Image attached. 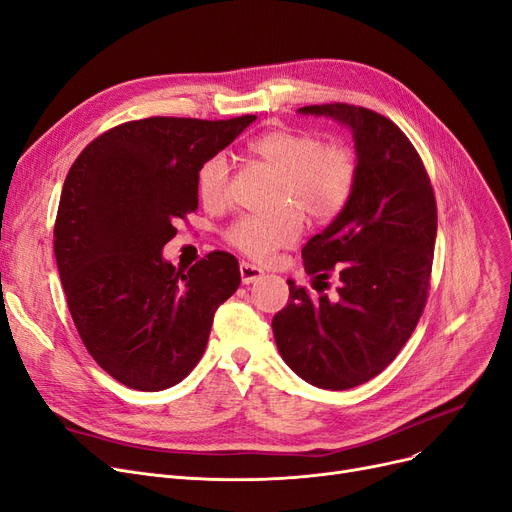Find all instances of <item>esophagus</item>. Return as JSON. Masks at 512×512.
<instances>
[{"mask_svg":"<svg viewBox=\"0 0 512 512\" xmlns=\"http://www.w3.org/2000/svg\"><path fill=\"white\" fill-rule=\"evenodd\" d=\"M261 276H263V270L257 268V265H253V263H249V261H242V263H240V278H242V284H253V282H257Z\"/></svg>","mask_w":512,"mask_h":512,"instance_id":"esophagus-1","label":"esophagus"}]
</instances>
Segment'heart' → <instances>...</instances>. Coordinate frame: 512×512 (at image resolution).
Listing matches in <instances>:
<instances>
[{
    "label": "heart",
    "mask_w": 512,
    "mask_h": 512,
    "mask_svg": "<svg viewBox=\"0 0 512 512\" xmlns=\"http://www.w3.org/2000/svg\"><path fill=\"white\" fill-rule=\"evenodd\" d=\"M255 159L280 175L272 215H247L226 230L230 247L257 261L293 244L303 232L301 211L316 219H335L353 194V154L343 146H324L320 138L295 129H272L249 144ZM198 196L207 209L228 203V161L217 154L198 171Z\"/></svg>",
    "instance_id": "obj_1"
}]
</instances>
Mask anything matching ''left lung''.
<instances>
[{"label": "left lung", "instance_id": "1", "mask_svg": "<svg viewBox=\"0 0 512 512\" xmlns=\"http://www.w3.org/2000/svg\"><path fill=\"white\" fill-rule=\"evenodd\" d=\"M297 113L351 131L358 177L347 207L301 251L320 295L288 280L291 297L272 328L303 381L345 391L385 370L414 332L429 293L437 207L425 165L393 121L339 102ZM330 271L342 282L335 300L321 293Z\"/></svg>", "mask_w": 512, "mask_h": 512}]
</instances>
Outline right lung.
<instances>
[{"label":"right lung","mask_w":512,"mask_h":512,"mask_svg":"<svg viewBox=\"0 0 512 512\" xmlns=\"http://www.w3.org/2000/svg\"><path fill=\"white\" fill-rule=\"evenodd\" d=\"M257 117H150L102 133L66 175L54 226L60 282L83 345L129 389L163 391L203 358L217 307L240 284L234 255L188 272L163 247L198 207V171Z\"/></svg>","instance_id":"obj_1"}]
</instances>
